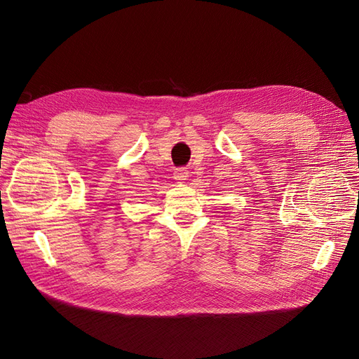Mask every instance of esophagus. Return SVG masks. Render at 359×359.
Instances as JSON below:
<instances>
[{
  "mask_svg": "<svg viewBox=\"0 0 359 359\" xmlns=\"http://www.w3.org/2000/svg\"><path fill=\"white\" fill-rule=\"evenodd\" d=\"M187 177H189V170L186 168H180L173 172V178H175L177 181H184V180H187Z\"/></svg>",
  "mask_w": 359,
  "mask_h": 359,
  "instance_id": "34e87169",
  "label": "esophagus"
}]
</instances>
